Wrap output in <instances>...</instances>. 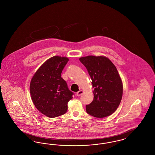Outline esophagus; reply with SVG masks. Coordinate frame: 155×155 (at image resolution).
<instances>
[{"mask_svg":"<svg viewBox=\"0 0 155 155\" xmlns=\"http://www.w3.org/2000/svg\"><path fill=\"white\" fill-rule=\"evenodd\" d=\"M83 93H84V91H82V90H80V91H79L78 92H77L76 95H77V96H81V95H82Z\"/></svg>","mask_w":155,"mask_h":155,"instance_id":"1","label":"esophagus"}]
</instances>
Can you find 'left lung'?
Wrapping results in <instances>:
<instances>
[{
	"label": "left lung",
	"mask_w": 155,
	"mask_h": 155,
	"mask_svg": "<svg viewBox=\"0 0 155 155\" xmlns=\"http://www.w3.org/2000/svg\"><path fill=\"white\" fill-rule=\"evenodd\" d=\"M92 80L94 100L86 105L89 114L103 118L118 108L123 96V82L114 64L107 58L88 56L80 58Z\"/></svg>",
	"instance_id": "obj_1"
}]
</instances>
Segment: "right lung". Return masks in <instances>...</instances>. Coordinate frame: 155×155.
<instances>
[{"mask_svg":"<svg viewBox=\"0 0 155 155\" xmlns=\"http://www.w3.org/2000/svg\"><path fill=\"white\" fill-rule=\"evenodd\" d=\"M68 59L55 56L47 60L32 77L30 94L37 109L48 117H56L66 113L68 102L73 92L61 77Z\"/></svg>","mask_w":155,"mask_h":155,"instance_id":"obj_1","label":"right lung"}]
</instances>
